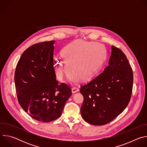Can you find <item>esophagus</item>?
<instances>
[{"mask_svg":"<svg viewBox=\"0 0 147 147\" xmlns=\"http://www.w3.org/2000/svg\"><path fill=\"white\" fill-rule=\"evenodd\" d=\"M78 88H77V87H73L72 89H71V91H72V93H76L78 91Z\"/></svg>","mask_w":147,"mask_h":147,"instance_id":"esophagus-1","label":"esophagus"}]
</instances>
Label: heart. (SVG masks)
<instances>
[{"mask_svg": "<svg viewBox=\"0 0 147 147\" xmlns=\"http://www.w3.org/2000/svg\"><path fill=\"white\" fill-rule=\"evenodd\" d=\"M61 56L68 65V70L71 74L78 78L80 81H84L92 78L100 69L106 59L107 53L100 44L76 41L63 49ZM56 72L60 80L66 73H68L67 67L61 59L58 60ZM71 78L76 80L73 77Z\"/></svg>", "mask_w": 147, "mask_h": 147, "instance_id": "1", "label": "heart"}]
</instances>
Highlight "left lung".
Masks as SVG:
<instances>
[{
	"instance_id": "obj_1",
	"label": "left lung",
	"mask_w": 147,
	"mask_h": 147,
	"mask_svg": "<svg viewBox=\"0 0 147 147\" xmlns=\"http://www.w3.org/2000/svg\"><path fill=\"white\" fill-rule=\"evenodd\" d=\"M133 73L125 54L112 46L109 65L100 74L81 86L84 96L82 117L95 125L109 123L127 107L130 100Z\"/></svg>"
}]
</instances>
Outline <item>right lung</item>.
<instances>
[{"label": "right lung", "instance_id": "add662e5", "mask_svg": "<svg viewBox=\"0 0 147 147\" xmlns=\"http://www.w3.org/2000/svg\"><path fill=\"white\" fill-rule=\"evenodd\" d=\"M54 40L35 44L20 57L14 82L20 106L32 118L47 123L58 119L71 95V88L58 84L53 67Z\"/></svg>", "mask_w": 147, "mask_h": 147}]
</instances>
